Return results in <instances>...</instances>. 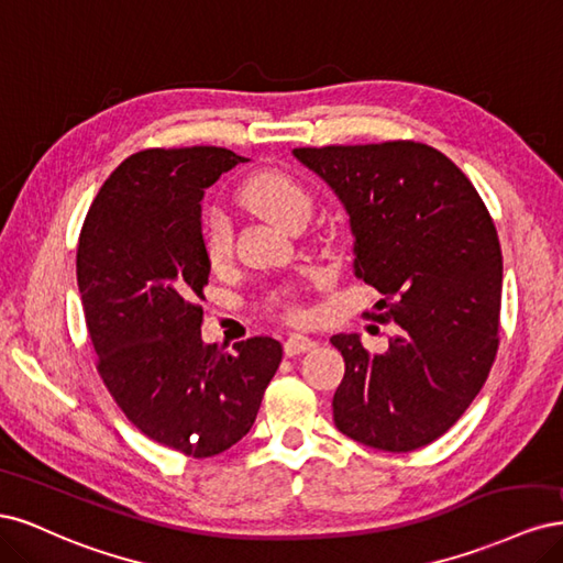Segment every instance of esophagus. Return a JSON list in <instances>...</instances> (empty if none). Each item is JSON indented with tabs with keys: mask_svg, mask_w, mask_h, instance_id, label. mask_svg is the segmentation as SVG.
<instances>
[{
	"mask_svg": "<svg viewBox=\"0 0 563 563\" xmlns=\"http://www.w3.org/2000/svg\"><path fill=\"white\" fill-rule=\"evenodd\" d=\"M314 345H317V343H314L312 338H308V335H300V333H294V335H288V338H286L284 352H286L288 356H296V354H302V352H310Z\"/></svg>",
	"mask_w": 563,
	"mask_h": 563,
	"instance_id": "34e87169",
	"label": "esophagus"
}]
</instances>
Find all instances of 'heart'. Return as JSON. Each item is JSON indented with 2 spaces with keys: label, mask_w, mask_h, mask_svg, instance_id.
Here are the masks:
<instances>
[{
  "label": "heart",
  "mask_w": 563,
  "mask_h": 563,
  "mask_svg": "<svg viewBox=\"0 0 563 563\" xmlns=\"http://www.w3.org/2000/svg\"><path fill=\"white\" fill-rule=\"evenodd\" d=\"M240 195L246 207L265 213L267 218L277 220L279 225L291 230L296 225H305L314 203L310 187L291 172H284V168L277 166H265L249 174L242 183ZM232 240L234 228L230 213L220 207L211 209L201 225L203 258H207L211 269H225L230 265ZM284 317L288 321H302L308 312H305L298 300H288L284 305Z\"/></svg>",
  "instance_id": "obj_1"
}]
</instances>
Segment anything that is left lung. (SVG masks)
Instances as JSON below:
<instances>
[{"label":"left lung","instance_id":"left-lung-1","mask_svg":"<svg viewBox=\"0 0 563 563\" xmlns=\"http://www.w3.org/2000/svg\"><path fill=\"white\" fill-rule=\"evenodd\" d=\"M345 203L354 275L399 323L383 354L360 335L331 343L345 360L335 428L364 446L408 453L449 432L479 395L500 345L503 253L470 178L416 141L296 147Z\"/></svg>","mask_w":563,"mask_h":563}]
</instances>
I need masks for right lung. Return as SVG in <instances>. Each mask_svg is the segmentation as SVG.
Wrapping results in <instances>:
<instances>
[{"label":"right lung","mask_w":563,"mask_h":563,"mask_svg":"<svg viewBox=\"0 0 563 563\" xmlns=\"http://www.w3.org/2000/svg\"><path fill=\"white\" fill-rule=\"evenodd\" d=\"M242 162L209 145L135 152L100 187L77 244L98 376L145 437L190 457L223 453L251 430L284 354L267 335L234 352L201 340L211 265L199 201Z\"/></svg>","instance_id":"obj_1"}]
</instances>
